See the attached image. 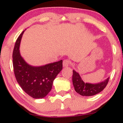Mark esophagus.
Listing matches in <instances>:
<instances>
[{
	"label": "esophagus",
	"mask_w": 123,
	"mask_h": 123,
	"mask_svg": "<svg viewBox=\"0 0 123 123\" xmlns=\"http://www.w3.org/2000/svg\"><path fill=\"white\" fill-rule=\"evenodd\" d=\"M70 64V61L68 60H65L63 61V67H67Z\"/></svg>",
	"instance_id": "34e87169"
}]
</instances>
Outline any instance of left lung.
Here are the masks:
<instances>
[{
    "mask_svg": "<svg viewBox=\"0 0 123 123\" xmlns=\"http://www.w3.org/2000/svg\"><path fill=\"white\" fill-rule=\"evenodd\" d=\"M109 77L104 81L97 84L84 83L80 74L75 70H73L72 81L76 92L82 96H92L98 94L105 88L108 84Z\"/></svg>",
    "mask_w": 123,
    "mask_h": 123,
    "instance_id": "8db88e82",
    "label": "left lung"
}]
</instances>
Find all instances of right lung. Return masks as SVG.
Instances as JSON below:
<instances>
[{
	"instance_id": "obj_1",
	"label": "right lung",
	"mask_w": 123,
	"mask_h": 123,
	"mask_svg": "<svg viewBox=\"0 0 123 123\" xmlns=\"http://www.w3.org/2000/svg\"><path fill=\"white\" fill-rule=\"evenodd\" d=\"M24 32V31L16 40L12 53L15 77L28 95L35 99L43 98L50 92L54 80L62 69V60L40 66L28 64L19 53V45Z\"/></svg>"
}]
</instances>
